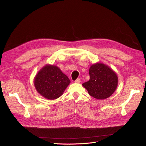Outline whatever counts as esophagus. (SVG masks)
<instances>
[{
  "mask_svg": "<svg viewBox=\"0 0 146 146\" xmlns=\"http://www.w3.org/2000/svg\"><path fill=\"white\" fill-rule=\"evenodd\" d=\"M75 82V83H80V82H81V80H80V78H77L76 80L74 81Z\"/></svg>",
  "mask_w": 146,
  "mask_h": 146,
  "instance_id": "34e87169",
  "label": "esophagus"
}]
</instances>
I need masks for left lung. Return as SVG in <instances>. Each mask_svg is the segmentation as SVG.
<instances>
[{"mask_svg": "<svg viewBox=\"0 0 146 146\" xmlns=\"http://www.w3.org/2000/svg\"><path fill=\"white\" fill-rule=\"evenodd\" d=\"M90 80L82 85L89 94L97 99H105L115 91L118 79L117 75L108 66L102 63L92 65L89 70Z\"/></svg>", "mask_w": 146, "mask_h": 146, "instance_id": "1", "label": "left lung"}]
</instances>
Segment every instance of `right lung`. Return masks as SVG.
<instances>
[{
	"label": "right lung",
	"instance_id": "right-lung-1",
	"mask_svg": "<svg viewBox=\"0 0 146 146\" xmlns=\"http://www.w3.org/2000/svg\"><path fill=\"white\" fill-rule=\"evenodd\" d=\"M70 82L69 78L58 67L47 65L38 73L34 83L39 94L53 100L63 94Z\"/></svg>",
	"mask_w": 146,
	"mask_h": 146
}]
</instances>
